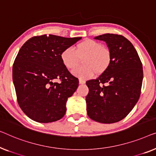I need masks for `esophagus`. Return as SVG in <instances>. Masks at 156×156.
<instances>
[{
    "label": "esophagus",
    "mask_w": 156,
    "mask_h": 156,
    "mask_svg": "<svg viewBox=\"0 0 156 156\" xmlns=\"http://www.w3.org/2000/svg\"><path fill=\"white\" fill-rule=\"evenodd\" d=\"M79 83H80V84H85V80H83V79H79Z\"/></svg>",
    "instance_id": "esophagus-1"
}]
</instances>
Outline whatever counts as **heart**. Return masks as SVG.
I'll return each instance as SVG.
<instances>
[{
    "label": "heart",
    "mask_w": 156,
    "mask_h": 156,
    "mask_svg": "<svg viewBox=\"0 0 156 156\" xmlns=\"http://www.w3.org/2000/svg\"><path fill=\"white\" fill-rule=\"evenodd\" d=\"M61 60L63 65L69 70H72L83 58L82 66L72 71L73 76L81 79L90 78L97 73H104L112 63V53L102 44L90 39H86L78 43L76 50L71 47L66 48L61 53Z\"/></svg>",
    "instance_id": "b5f03b06"
}]
</instances>
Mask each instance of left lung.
I'll list each match as a JSON object with an SVG mask.
<instances>
[{
  "instance_id": "left-lung-1",
  "label": "left lung",
  "mask_w": 156,
  "mask_h": 156,
  "mask_svg": "<svg viewBox=\"0 0 156 156\" xmlns=\"http://www.w3.org/2000/svg\"><path fill=\"white\" fill-rule=\"evenodd\" d=\"M95 39L107 43L112 63L98 78L86 82L87 115L95 122L112 124L126 117L139 100L143 66L134 47L122 35L108 33Z\"/></svg>"
}]
</instances>
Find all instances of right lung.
<instances>
[{"mask_svg": "<svg viewBox=\"0 0 156 156\" xmlns=\"http://www.w3.org/2000/svg\"><path fill=\"white\" fill-rule=\"evenodd\" d=\"M80 39L44 34L22 46L12 66V80L17 102L31 119L49 123L65 115L66 101L79 81L63 65L60 55Z\"/></svg>", "mask_w": 156, "mask_h": 156, "instance_id": "add662e5", "label": "right lung"}]
</instances>
